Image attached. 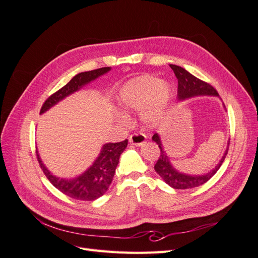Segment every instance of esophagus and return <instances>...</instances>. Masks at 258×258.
Segmentation results:
<instances>
[{"mask_svg":"<svg viewBox=\"0 0 258 258\" xmlns=\"http://www.w3.org/2000/svg\"><path fill=\"white\" fill-rule=\"evenodd\" d=\"M146 141V137L142 134H134L129 137L130 144L135 146H141Z\"/></svg>","mask_w":258,"mask_h":258,"instance_id":"34e87169","label":"esophagus"}]
</instances>
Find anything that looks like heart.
I'll use <instances>...</instances> for the list:
<instances>
[{
    "instance_id": "heart-1",
    "label": "heart",
    "mask_w": 258,
    "mask_h": 258,
    "mask_svg": "<svg viewBox=\"0 0 258 258\" xmlns=\"http://www.w3.org/2000/svg\"><path fill=\"white\" fill-rule=\"evenodd\" d=\"M173 98V87L169 82L154 75H141L123 85L119 93V103L123 110H141V118L146 123L157 122L165 115ZM117 119L124 123L128 116L117 113Z\"/></svg>"
}]
</instances>
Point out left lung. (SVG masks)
I'll use <instances>...</instances> for the list:
<instances>
[{
	"label": "left lung",
	"instance_id": "obj_1",
	"mask_svg": "<svg viewBox=\"0 0 258 258\" xmlns=\"http://www.w3.org/2000/svg\"><path fill=\"white\" fill-rule=\"evenodd\" d=\"M170 68L173 70V72L177 79V99L179 101H183L185 99L197 97V96H215L218 97L217 91L211 86L210 84L197 79L196 76H194L189 72H187L185 69L175 66L170 64ZM154 142L158 144L160 148V156L155 165V171L157 172L160 177L165 181L169 186L173 187L175 189H189L198 187L202 184L208 182L209 179L212 177L217 170L220 169L222 163L227 155L228 150L225 151V154L217 163L216 167L211 170L210 172L202 174V175H190L179 172L170 162V159L166 151L163 150L161 140L158 134H155L152 138Z\"/></svg>",
	"mask_w": 258,
	"mask_h": 258
}]
</instances>
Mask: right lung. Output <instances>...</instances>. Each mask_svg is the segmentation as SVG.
<instances>
[{
    "label": "right lung",
    "mask_w": 258,
    "mask_h": 258,
    "mask_svg": "<svg viewBox=\"0 0 258 258\" xmlns=\"http://www.w3.org/2000/svg\"><path fill=\"white\" fill-rule=\"evenodd\" d=\"M110 70V67L100 68L97 70H92V71L82 72L75 75L66 86L52 93L45 101L40 113L43 114L46 111H48L50 107L56 105L61 100L72 95L75 91H79L85 85L95 81L99 76L107 73ZM127 144L128 140H124V141L118 143L104 144L102 148H101V152L95 162L83 174L69 179L60 178L50 173V171L42 162L37 151L36 156L44 174L57 189L73 199L92 201L103 196L108 189V187H110L113 181L116 167L119 162L120 155L126 150Z\"/></svg>",
    "instance_id": "obj_1"
}]
</instances>
